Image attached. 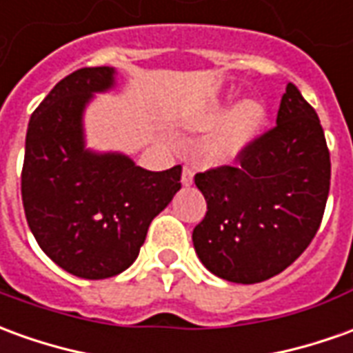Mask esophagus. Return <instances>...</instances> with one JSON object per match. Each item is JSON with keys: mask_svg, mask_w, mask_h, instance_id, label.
<instances>
[{"mask_svg": "<svg viewBox=\"0 0 353 353\" xmlns=\"http://www.w3.org/2000/svg\"><path fill=\"white\" fill-rule=\"evenodd\" d=\"M193 176H194L193 166L185 164V166H183V174H181V181H183V185H191V183H193Z\"/></svg>", "mask_w": 353, "mask_h": 353, "instance_id": "1", "label": "esophagus"}]
</instances>
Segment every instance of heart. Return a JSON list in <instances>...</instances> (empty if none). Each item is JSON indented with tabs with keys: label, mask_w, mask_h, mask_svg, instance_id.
<instances>
[{
	"label": "heart",
	"mask_w": 353,
	"mask_h": 353,
	"mask_svg": "<svg viewBox=\"0 0 353 353\" xmlns=\"http://www.w3.org/2000/svg\"><path fill=\"white\" fill-rule=\"evenodd\" d=\"M228 107L223 103H212L208 107H204L199 112H194L193 117L187 120V125L193 130H208L212 125H216L225 117ZM263 122V107L248 101L243 103L241 107H236L231 114H229L223 124L219 125L218 130L206 139L202 151L206 154V159L216 160H229L235 157L236 152L245 147L246 143L252 139L254 135L258 134L260 125Z\"/></svg>",
	"instance_id": "heart-1"
}]
</instances>
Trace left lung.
Here are the masks:
<instances>
[{"instance_id": "left-lung-1", "label": "left lung", "mask_w": 353, "mask_h": 353, "mask_svg": "<svg viewBox=\"0 0 353 353\" xmlns=\"http://www.w3.org/2000/svg\"><path fill=\"white\" fill-rule=\"evenodd\" d=\"M236 166L194 176L208 210L193 229L204 268L252 285L287 270L314 241L331 185V154L319 117L294 83L277 125L246 143Z\"/></svg>"}]
</instances>
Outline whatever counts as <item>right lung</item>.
<instances>
[{
  "mask_svg": "<svg viewBox=\"0 0 353 353\" xmlns=\"http://www.w3.org/2000/svg\"><path fill=\"white\" fill-rule=\"evenodd\" d=\"M112 85L110 66L68 74L34 110L26 132L21 193L28 228L59 268L82 279L128 270L154 216L181 189V166L149 172L124 154L83 147V108Z\"/></svg>",
  "mask_w": 353,
  "mask_h": 353,
  "instance_id": "obj_1",
  "label": "right lung"
}]
</instances>
